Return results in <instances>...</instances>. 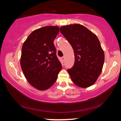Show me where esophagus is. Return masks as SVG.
I'll list each match as a JSON object with an SVG mask.
<instances>
[{
	"instance_id": "esophagus-1",
	"label": "esophagus",
	"mask_w": 121,
	"mask_h": 121,
	"mask_svg": "<svg viewBox=\"0 0 121 121\" xmlns=\"http://www.w3.org/2000/svg\"><path fill=\"white\" fill-rule=\"evenodd\" d=\"M61 59H62L63 62H64V60H65V57H64V56H63V57H62V58H61Z\"/></svg>"
}]
</instances>
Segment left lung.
Listing matches in <instances>:
<instances>
[{
  "instance_id": "8db88e82",
  "label": "left lung",
  "mask_w": 121,
  "mask_h": 121,
  "mask_svg": "<svg viewBox=\"0 0 121 121\" xmlns=\"http://www.w3.org/2000/svg\"><path fill=\"white\" fill-rule=\"evenodd\" d=\"M60 31L74 50L75 62L67 70L72 82L84 88L92 85L102 72L105 60L98 38L80 24L63 26Z\"/></svg>"
}]
</instances>
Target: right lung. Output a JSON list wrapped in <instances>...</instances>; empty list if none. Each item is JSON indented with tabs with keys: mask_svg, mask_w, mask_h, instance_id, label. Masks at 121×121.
I'll list each match as a JSON object with an SVG mask.
<instances>
[{
	"mask_svg": "<svg viewBox=\"0 0 121 121\" xmlns=\"http://www.w3.org/2000/svg\"><path fill=\"white\" fill-rule=\"evenodd\" d=\"M59 31L58 26L41 27L33 31L22 45L21 69L28 82L39 90L52 86L62 69L53 43Z\"/></svg>",
	"mask_w": 121,
	"mask_h": 121,
	"instance_id": "obj_1",
	"label": "right lung"
}]
</instances>
